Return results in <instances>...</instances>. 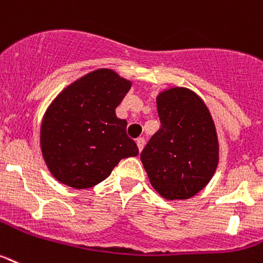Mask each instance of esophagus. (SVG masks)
<instances>
[{"label":"esophagus","mask_w":263,"mask_h":263,"mask_svg":"<svg viewBox=\"0 0 263 263\" xmlns=\"http://www.w3.org/2000/svg\"><path fill=\"white\" fill-rule=\"evenodd\" d=\"M137 146H138V150H140V153L142 152L143 146H145V140H143L142 137H140V138H137Z\"/></svg>","instance_id":"obj_1"}]
</instances>
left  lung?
<instances>
[{
	"mask_svg": "<svg viewBox=\"0 0 263 263\" xmlns=\"http://www.w3.org/2000/svg\"><path fill=\"white\" fill-rule=\"evenodd\" d=\"M157 110L161 129L142 150V165L163 198H192L210 182L218 166V137L212 114L186 87L161 91Z\"/></svg>",
	"mask_w": 263,
	"mask_h": 263,
	"instance_id": "8db88e82",
	"label": "left lung"
}]
</instances>
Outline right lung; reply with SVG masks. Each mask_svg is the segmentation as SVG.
Here are the masks:
<instances>
[{
	"mask_svg": "<svg viewBox=\"0 0 263 263\" xmlns=\"http://www.w3.org/2000/svg\"><path fill=\"white\" fill-rule=\"evenodd\" d=\"M132 82L110 69L90 71L66 86L41 123V152L57 181L74 189L102 182L122 158L138 147L126 134L116 107Z\"/></svg>",
	"mask_w": 263,
	"mask_h": 263,
	"instance_id": "1",
	"label": "right lung"
}]
</instances>
